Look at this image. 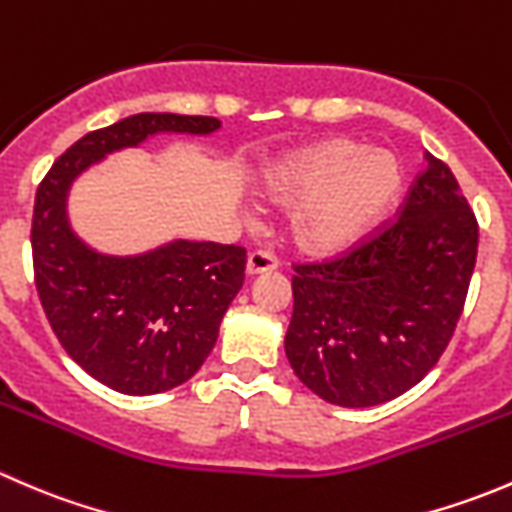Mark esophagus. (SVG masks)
<instances>
[{
	"label": "esophagus",
	"mask_w": 512,
	"mask_h": 512,
	"mask_svg": "<svg viewBox=\"0 0 512 512\" xmlns=\"http://www.w3.org/2000/svg\"><path fill=\"white\" fill-rule=\"evenodd\" d=\"M277 257L272 255V252H265V250H255L250 252V257H247V275H262V272H272L277 270Z\"/></svg>",
	"instance_id": "34e87169"
}]
</instances>
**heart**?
Wrapping results in <instances>:
<instances>
[{"label": "heart", "instance_id": "heart-1", "mask_svg": "<svg viewBox=\"0 0 512 512\" xmlns=\"http://www.w3.org/2000/svg\"><path fill=\"white\" fill-rule=\"evenodd\" d=\"M280 203H298L292 237L302 250L329 255L359 240L389 210L401 190L399 163L352 141H327L267 175Z\"/></svg>", "mask_w": 512, "mask_h": 512}]
</instances>
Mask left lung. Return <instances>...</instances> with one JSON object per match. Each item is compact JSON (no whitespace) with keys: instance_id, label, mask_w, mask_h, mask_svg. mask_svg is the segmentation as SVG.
<instances>
[{"instance_id":"1","label":"left lung","mask_w":512,"mask_h":512,"mask_svg":"<svg viewBox=\"0 0 512 512\" xmlns=\"http://www.w3.org/2000/svg\"><path fill=\"white\" fill-rule=\"evenodd\" d=\"M426 160L394 220L339 255L292 265L285 352L299 381L329 404L396 399L436 366L456 332L478 220L451 168Z\"/></svg>"}]
</instances>
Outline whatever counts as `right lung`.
Masks as SVG:
<instances>
[{"label":"right lung","instance_id":"right-lung-1","mask_svg":"<svg viewBox=\"0 0 512 512\" xmlns=\"http://www.w3.org/2000/svg\"><path fill=\"white\" fill-rule=\"evenodd\" d=\"M218 128L213 116H128L79 138L36 188L32 260L41 307L66 354L121 394H160L203 366L245 282L247 252L175 240L138 257L98 255L71 232L66 193L106 153L160 131L205 136Z\"/></svg>","mask_w":512,"mask_h":512}]
</instances>
